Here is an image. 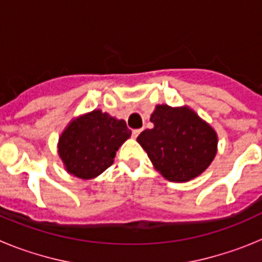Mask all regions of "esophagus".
Listing matches in <instances>:
<instances>
[{
    "mask_svg": "<svg viewBox=\"0 0 262 262\" xmlns=\"http://www.w3.org/2000/svg\"><path fill=\"white\" fill-rule=\"evenodd\" d=\"M139 134H140V129H134V131H133V138H138Z\"/></svg>",
    "mask_w": 262,
    "mask_h": 262,
    "instance_id": "1",
    "label": "esophagus"
}]
</instances>
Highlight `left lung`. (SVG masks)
I'll return each instance as SVG.
<instances>
[{"label":"left lung","mask_w":262,"mask_h":262,"mask_svg":"<svg viewBox=\"0 0 262 262\" xmlns=\"http://www.w3.org/2000/svg\"><path fill=\"white\" fill-rule=\"evenodd\" d=\"M154 128L138 143L160 174L172 182H187L209 168L217 152L216 131L189 106L156 105Z\"/></svg>","instance_id":"1"}]
</instances>
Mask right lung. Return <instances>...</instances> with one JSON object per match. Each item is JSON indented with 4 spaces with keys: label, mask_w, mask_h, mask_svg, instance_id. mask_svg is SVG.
<instances>
[{
    "label": "right lung",
    "mask_w": 262,
    "mask_h": 262,
    "mask_svg": "<svg viewBox=\"0 0 262 262\" xmlns=\"http://www.w3.org/2000/svg\"><path fill=\"white\" fill-rule=\"evenodd\" d=\"M129 136L123 119L96 108L69 122L59 138L57 154L69 174L93 180L114 163L117 151Z\"/></svg>",
    "instance_id": "1"
}]
</instances>
